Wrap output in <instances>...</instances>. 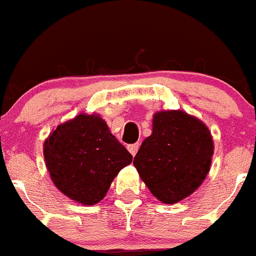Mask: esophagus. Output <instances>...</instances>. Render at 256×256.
Masks as SVG:
<instances>
[{"mask_svg":"<svg viewBox=\"0 0 256 256\" xmlns=\"http://www.w3.org/2000/svg\"><path fill=\"white\" fill-rule=\"evenodd\" d=\"M138 149H139V143H134V144H130V146H128V150L130 152V154L133 156H136Z\"/></svg>","mask_w":256,"mask_h":256,"instance_id":"obj_1","label":"esophagus"}]
</instances>
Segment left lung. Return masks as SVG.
Here are the masks:
<instances>
[{"instance_id": "8db88e82", "label": "left lung", "mask_w": 256, "mask_h": 256, "mask_svg": "<svg viewBox=\"0 0 256 256\" xmlns=\"http://www.w3.org/2000/svg\"><path fill=\"white\" fill-rule=\"evenodd\" d=\"M213 153V138L202 120L183 110H160L133 164L156 199L174 204L200 186Z\"/></svg>"}]
</instances>
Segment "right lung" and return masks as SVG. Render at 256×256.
<instances>
[{
  "mask_svg": "<svg viewBox=\"0 0 256 256\" xmlns=\"http://www.w3.org/2000/svg\"><path fill=\"white\" fill-rule=\"evenodd\" d=\"M43 156L53 184L83 206L100 203L133 159L100 116L84 113L57 126L44 140Z\"/></svg>",
  "mask_w": 256,
  "mask_h": 256,
  "instance_id": "right-lung-1",
  "label": "right lung"
}]
</instances>
